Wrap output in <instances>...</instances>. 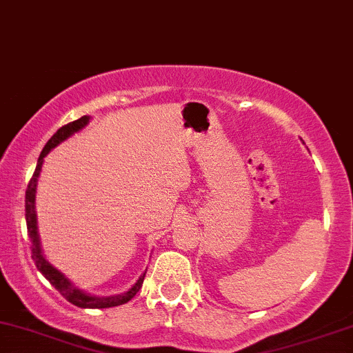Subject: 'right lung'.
<instances>
[{
  "instance_id": "right-lung-1",
  "label": "right lung",
  "mask_w": 353,
  "mask_h": 353,
  "mask_svg": "<svg viewBox=\"0 0 353 353\" xmlns=\"http://www.w3.org/2000/svg\"><path fill=\"white\" fill-rule=\"evenodd\" d=\"M89 119H91V116H83L79 117L78 121H72V123L59 128L58 132H56V134L52 136L46 143V145L43 148L41 154H39L38 164H36L34 174L33 177H31L30 184H28V189H26V225H28V236H30V241H31V254H33L31 257H33L34 264L38 267L39 272H41L44 277L54 285V289H58L59 294L63 295L66 301L74 303L76 307H81V309H109V307L123 305V303L131 301V299L139 292L141 287H143L145 272L141 274L139 279H137V281L123 294L104 295V297H99V295L84 292V290H81L79 287H76L74 283L66 277V275L61 272L59 269H56V267L46 259V255H44L43 247H41V239H39L38 214H36V189H38V181H39V176H41L44 157H46L48 154L56 148V145L63 143V141H66L68 137H71L72 134H76V132H79L83 128H86L89 124Z\"/></svg>"
}]
</instances>
